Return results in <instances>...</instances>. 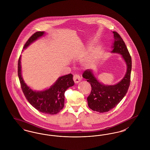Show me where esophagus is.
<instances>
[{
	"label": "esophagus",
	"instance_id": "1",
	"mask_svg": "<svg viewBox=\"0 0 150 150\" xmlns=\"http://www.w3.org/2000/svg\"><path fill=\"white\" fill-rule=\"evenodd\" d=\"M73 80H74V81L75 83H78L80 82V81L81 80V78H80V76L79 75L75 74L73 76Z\"/></svg>",
	"mask_w": 150,
	"mask_h": 150
}]
</instances>
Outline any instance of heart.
Segmentation results:
<instances>
[{
	"instance_id": "heart-1",
	"label": "heart",
	"mask_w": 150,
	"mask_h": 150,
	"mask_svg": "<svg viewBox=\"0 0 150 150\" xmlns=\"http://www.w3.org/2000/svg\"><path fill=\"white\" fill-rule=\"evenodd\" d=\"M94 57H95V53H92L89 57H87L84 60V64L86 65H89V64H91Z\"/></svg>"
}]
</instances>
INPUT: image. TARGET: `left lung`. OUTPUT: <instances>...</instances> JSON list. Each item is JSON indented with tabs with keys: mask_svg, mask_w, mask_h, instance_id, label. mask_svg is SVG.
<instances>
[{
	"mask_svg": "<svg viewBox=\"0 0 150 150\" xmlns=\"http://www.w3.org/2000/svg\"><path fill=\"white\" fill-rule=\"evenodd\" d=\"M113 33L115 40L112 52L121 54L127 65L124 78L114 86H105L97 80L91 70H86L83 74V77L92 87L91 92L87 98L88 106L100 113L108 112L119 104L127 93L130 82L131 56L120 35L116 31H113Z\"/></svg>",
	"mask_w": 150,
	"mask_h": 150,
	"instance_id": "obj_1",
	"label": "left lung"
}]
</instances>
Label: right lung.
Returning <instances> with one entry per match:
<instances>
[{
    "label": "right lung",
    "instance_id": "right-lung-1",
    "mask_svg": "<svg viewBox=\"0 0 150 150\" xmlns=\"http://www.w3.org/2000/svg\"><path fill=\"white\" fill-rule=\"evenodd\" d=\"M44 31H37L31 36L23 46L26 48L31 43L42 36ZM21 56L18 61V76L22 92L29 103L39 111L47 114L58 113L64 106V92L74 85L71 74L59 78L50 89L42 92L32 91L24 83L21 75Z\"/></svg>",
    "mask_w": 150,
    "mask_h": 150
}]
</instances>
